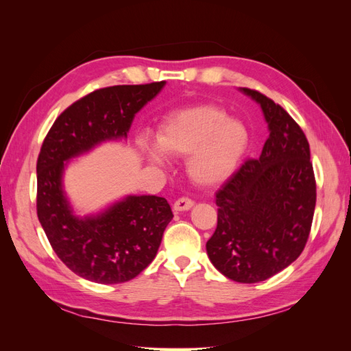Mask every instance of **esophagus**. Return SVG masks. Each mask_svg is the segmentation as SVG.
Masks as SVG:
<instances>
[{"mask_svg":"<svg viewBox=\"0 0 351 351\" xmlns=\"http://www.w3.org/2000/svg\"><path fill=\"white\" fill-rule=\"evenodd\" d=\"M195 205V202L189 197H180L174 202V210L180 212V210H189Z\"/></svg>","mask_w":351,"mask_h":351,"instance_id":"esophagus-1","label":"esophagus"}]
</instances>
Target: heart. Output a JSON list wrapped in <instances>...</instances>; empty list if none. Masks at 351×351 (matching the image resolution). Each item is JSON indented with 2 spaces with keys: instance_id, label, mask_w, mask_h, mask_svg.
I'll return each instance as SVG.
<instances>
[{
  "instance_id": "b5f03b06",
  "label": "heart",
  "mask_w": 351,
  "mask_h": 351,
  "mask_svg": "<svg viewBox=\"0 0 351 351\" xmlns=\"http://www.w3.org/2000/svg\"><path fill=\"white\" fill-rule=\"evenodd\" d=\"M158 146L141 142V149L155 164H164L162 152L189 156L187 173L199 186L224 183L236 171L249 146V130L215 105H192L169 114L158 130Z\"/></svg>"
}]
</instances>
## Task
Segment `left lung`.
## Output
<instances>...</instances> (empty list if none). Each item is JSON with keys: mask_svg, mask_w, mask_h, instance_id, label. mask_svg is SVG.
Returning a JSON list of instances; mask_svg holds the SVG:
<instances>
[{"mask_svg": "<svg viewBox=\"0 0 351 351\" xmlns=\"http://www.w3.org/2000/svg\"><path fill=\"white\" fill-rule=\"evenodd\" d=\"M261 104L269 136L258 159H246L215 193L217 230L206 243L227 278H271L303 252L316 205V180L306 134L281 105L243 88Z\"/></svg>", "mask_w": 351, "mask_h": 351, "instance_id": "1", "label": "left lung"}]
</instances>
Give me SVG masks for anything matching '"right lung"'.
<instances>
[{"mask_svg": "<svg viewBox=\"0 0 351 351\" xmlns=\"http://www.w3.org/2000/svg\"><path fill=\"white\" fill-rule=\"evenodd\" d=\"M164 82L97 89L73 102L52 124L36 162V210L51 247L69 269L99 284L137 277L156 256L173 219L159 196H129L104 214L79 219L61 187L64 161L107 139L127 136L134 114L162 89Z\"/></svg>", "mask_w": 351, "mask_h": 351, "instance_id": "add662e5", "label": "right lung"}]
</instances>
